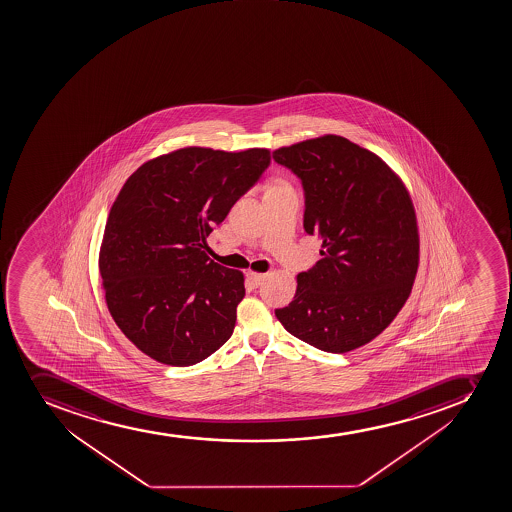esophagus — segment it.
<instances>
[{
    "instance_id": "obj_1",
    "label": "esophagus",
    "mask_w": 512,
    "mask_h": 512,
    "mask_svg": "<svg viewBox=\"0 0 512 512\" xmlns=\"http://www.w3.org/2000/svg\"><path fill=\"white\" fill-rule=\"evenodd\" d=\"M247 279L252 282L253 287H259V285H262V282L265 280V274H257V272L248 270Z\"/></svg>"
}]
</instances>
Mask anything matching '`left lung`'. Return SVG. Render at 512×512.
I'll list each match as a JSON object with an SVG mask.
<instances>
[{
  "instance_id": "1",
  "label": "left lung",
  "mask_w": 512,
  "mask_h": 512,
  "mask_svg": "<svg viewBox=\"0 0 512 512\" xmlns=\"http://www.w3.org/2000/svg\"><path fill=\"white\" fill-rule=\"evenodd\" d=\"M274 160L302 180L304 228L322 259L297 275L280 324L297 339L344 354L375 339L409 299L419 230L404 183L375 153L339 135L282 147Z\"/></svg>"
}]
</instances>
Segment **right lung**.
Masks as SVG:
<instances>
[{
    "instance_id": "add662e5",
    "label": "right lung",
    "mask_w": 512,
    "mask_h": 512,
    "mask_svg": "<svg viewBox=\"0 0 512 512\" xmlns=\"http://www.w3.org/2000/svg\"><path fill=\"white\" fill-rule=\"evenodd\" d=\"M269 165L267 148L187 147L148 160L125 182L98 267L115 324L143 354L187 367L230 339L243 274L208 259L207 237Z\"/></svg>"
}]
</instances>
